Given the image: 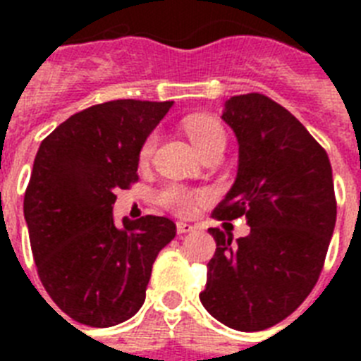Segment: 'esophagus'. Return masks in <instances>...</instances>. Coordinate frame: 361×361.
<instances>
[{
	"label": "esophagus",
	"instance_id": "34e87169",
	"mask_svg": "<svg viewBox=\"0 0 361 361\" xmlns=\"http://www.w3.org/2000/svg\"><path fill=\"white\" fill-rule=\"evenodd\" d=\"M195 229V226L186 224V222H177V233L178 235H183V233H191Z\"/></svg>",
	"mask_w": 361,
	"mask_h": 361
}]
</instances>
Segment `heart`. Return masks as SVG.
Returning a JSON list of instances; mask_svg holds the SVG:
<instances>
[{
	"mask_svg": "<svg viewBox=\"0 0 361 361\" xmlns=\"http://www.w3.org/2000/svg\"><path fill=\"white\" fill-rule=\"evenodd\" d=\"M184 130H186L188 137H190L191 145L195 146L197 152L200 155H208V153L216 152V149H224L226 146V132L222 128V124L216 119L209 116H191L184 119ZM155 142L157 137L155 133L148 135L142 142L141 149H139V161L145 164L152 157L153 149H155ZM159 202L164 208L171 209L178 215H188L193 208L195 202V193L188 188L180 186V184H168L162 188L157 195Z\"/></svg>",
	"mask_w": 361,
	"mask_h": 361,
	"instance_id": "heart-1",
	"label": "heart"
}]
</instances>
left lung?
<instances>
[{
	"label": "left lung",
	"mask_w": 361,
	"mask_h": 361,
	"mask_svg": "<svg viewBox=\"0 0 361 361\" xmlns=\"http://www.w3.org/2000/svg\"><path fill=\"white\" fill-rule=\"evenodd\" d=\"M222 121L237 137L238 170L213 219L244 215L251 231L233 240L208 229L216 251L200 302L250 333L288 318L314 288L336 224L333 170L304 124L266 95H233Z\"/></svg>",
	"instance_id": "left-lung-1"
}]
</instances>
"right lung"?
Listing matches in <instances>:
<instances>
[{"label": "right lung", "mask_w": 361, "mask_h": 361, "mask_svg": "<svg viewBox=\"0 0 361 361\" xmlns=\"http://www.w3.org/2000/svg\"><path fill=\"white\" fill-rule=\"evenodd\" d=\"M173 101L117 99L68 117L37 149L23 213L37 275L72 320L111 327L135 314L173 220L114 222L116 191L137 178L139 149Z\"/></svg>", "instance_id": "1"}]
</instances>
